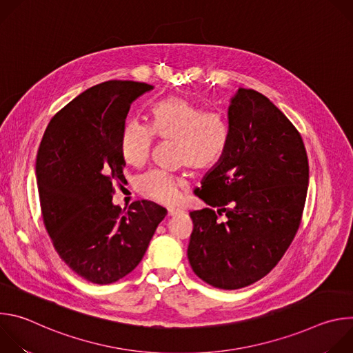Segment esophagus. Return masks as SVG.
I'll return each instance as SVG.
<instances>
[{
  "label": "esophagus",
  "mask_w": 353,
  "mask_h": 353,
  "mask_svg": "<svg viewBox=\"0 0 353 353\" xmlns=\"http://www.w3.org/2000/svg\"><path fill=\"white\" fill-rule=\"evenodd\" d=\"M180 214H183V211H181V210H179V208H169V210H168V215H169V216L180 215Z\"/></svg>",
  "instance_id": "1"
}]
</instances>
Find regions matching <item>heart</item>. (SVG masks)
Here are the masks:
<instances>
[{
	"mask_svg": "<svg viewBox=\"0 0 353 353\" xmlns=\"http://www.w3.org/2000/svg\"><path fill=\"white\" fill-rule=\"evenodd\" d=\"M176 141V158L180 165L195 170L216 166L229 145L230 130L226 119L218 112H205L203 106L184 96H168L150 109V125L130 119L120 134V152L132 168L148 163L155 145ZM187 180L165 170H150L137 181L138 192L154 203L170 205L179 201Z\"/></svg>",
	"mask_w": 353,
	"mask_h": 353,
	"instance_id": "heart-1",
	"label": "heart"
}]
</instances>
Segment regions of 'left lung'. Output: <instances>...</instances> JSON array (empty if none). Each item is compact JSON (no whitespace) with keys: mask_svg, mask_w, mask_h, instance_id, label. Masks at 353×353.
Here are the masks:
<instances>
[{"mask_svg":"<svg viewBox=\"0 0 353 353\" xmlns=\"http://www.w3.org/2000/svg\"><path fill=\"white\" fill-rule=\"evenodd\" d=\"M228 119L226 152L195 191L211 208L190 212L187 256L196 276L233 290L271 272L293 241L306 203L309 159L300 132L260 92L240 88Z\"/></svg>","mask_w":353,"mask_h":353,"instance_id":"obj_1","label":"left lung"}]
</instances>
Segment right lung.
Returning a JSON list of instances; mask_svg holds the SVG:
<instances>
[{"mask_svg":"<svg viewBox=\"0 0 353 353\" xmlns=\"http://www.w3.org/2000/svg\"><path fill=\"white\" fill-rule=\"evenodd\" d=\"M152 85L108 81L89 88L50 120L36 157L44 228L61 260L88 282L108 285L141 263L168 211L134 201L113 205L125 183L120 134L130 106Z\"/></svg>","mask_w":353,"mask_h":353,"instance_id":"right-lung-1","label":"right lung"}]
</instances>
